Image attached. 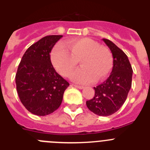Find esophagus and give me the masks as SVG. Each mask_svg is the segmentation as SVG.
I'll use <instances>...</instances> for the list:
<instances>
[{
  "label": "esophagus",
  "instance_id": "34e87169",
  "mask_svg": "<svg viewBox=\"0 0 150 150\" xmlns=\"http://www.w3.org/2000/svg\"><path fill=\"white\" fill-rule=\"evenodd\" d=\"M72 86H74V87H75V88H79V89H83V88H84V87H83V86H77V85H74V84H73Z\"/></svg>",
  "mask_w": 150,
  "mask_h": 150
}]
</instances>
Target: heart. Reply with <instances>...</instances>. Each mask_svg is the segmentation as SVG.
<instances>
[{
  "instance_id": "obj_1",
  "label": "heart",
  "mask_w": 150,
  "mask_h": 150,
  "mask_svg": "<svg viewBox=\"0 0 150 150\" xmlns=\"http://www.w3.org/2000/svg\"><path fill=\"white\" fill-rule=\"evenodd\" d=\"M50 59L55 71L62 76H68L79 61L82 67L71 74V79L79 84L104 79L113 64L109 50L88 38L58 43L52 50Z\"/></svg>"
}]
</instances>
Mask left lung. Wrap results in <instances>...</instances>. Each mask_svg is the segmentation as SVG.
Returning <instances> with one entry per match:
<instances>
[{
  "label": "left lung",
  "instance_id": "left-lung-1",
  "mask_svg": "<svg viewBox=\"0 0 150 150\" xmlns=\"http://www.w3.org/2000/svg\"><path fill=\"white\" fill-rule=\"evenodd\" d=\"M113 58V66L106 81L94 87L95 96L86 101L89 110L95 114L107 116L120 109L132 87V70L128 56L112 41L103 39Z\"/></svg>",
  "mask_w": 150,
  "mask_h": 150
}]
</instances>
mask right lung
Segmentation results:
<instances>
[{
	"mask_svg": "<svg viewBox=\"0 0 150 150\" xmlns=\"http://www.w3.org/2000/svg\"><path fill=\"white\" fill-rule=\"evenodd\" d=\"M62 35L46 36L32 44L22 56L16 74V90L26 109L37 116L56 110L68 82L55 71L50 52Z\"/></svg>",
	"mask_w": 150,
	"mask_h": 150,
	"instance_id": "right-lung-1",
	"label": "right lung"
}]
</instances>
